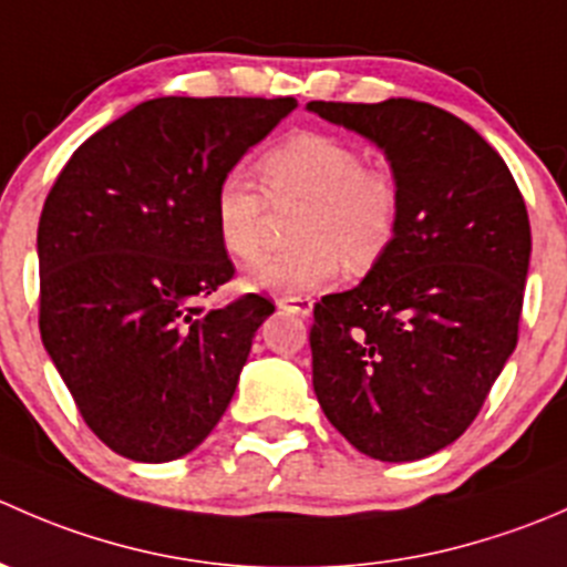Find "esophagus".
Returning <instances> with one entry per match:
<instances>
[{
	"instance_id": "34e87169",
	"label": "esophagus",
	"mask_w": 567,
	"mask_h": 567,
	"mask_svg": "<svg viewBox=\"0 0 567 567\" xmlns=\"http://www.w3.org/2000/svg\"><path fill=\"white\" fill-rule=\"evenodd\" d=\"M277 305L279 310H288L299 318H307L312 312V299H305V296H282Z\"/></svg>"
}]
</instances>
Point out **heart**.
<instances>
[{"instance_id":"b5f03b06","label":"heart","mask_w":567,"mask_h":567,"mask_svg":"<svg viewBox=\"0 0 567 567\" xmlns=\"http://www.w3.org/2000/svg\"><path fill=\"white\" fill-rule=\"evenodd\" d=\"M274 203L305 199L296 225L299 247L271 251L247 271V288L301 296L331 285L342 257L353 271L373 266L392 247L400 225V186L384 167L368 164L362 147L326 131H296L257 162ZM249 175H221L214 192V227L236 260H255L262 247L268 198Z\"/></svg>"}]
</instances>
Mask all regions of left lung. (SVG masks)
Masks as SVG:
<instances>
[{"instance_id": "8db88e82", "label": "left lung", "mask_w": 567, "mask_h": 567, "mask_svg": "<svg viewBox=\"0 0 567 567\" xmlns=\"http://www.w3.org/2000/svg\"><path fill=\"white\" fill-rule=\"evenodd\" d=\"M307 106L373 140L403 199L398 236L364 282L316 305L312 386L359 453L420 461L472 425L516 348L527 205L499 153L444 109Z\"/></svg>"}]
</instances>
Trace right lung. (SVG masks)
Listing matches in <instances>:
<instances>
[{
  "label": "right lung",
  "mask_w": 567,
  "mask_h": 567,
  "mask_svg": "<svg viewBox=\"0 0 567 567\" xmlns=\"http://www.w3.org/2000/svg\"><path fill=\"white\" fill-rule=\"evenodd\" d=\"M293 99H153L73 151L38 225L40 337L90 431L131 461L192 453L221 420L257 293L208 310L236 266L214 227L221 175Z\"/></svg>",
  "instance_id": "right-lung-1"
}]
</instances>
